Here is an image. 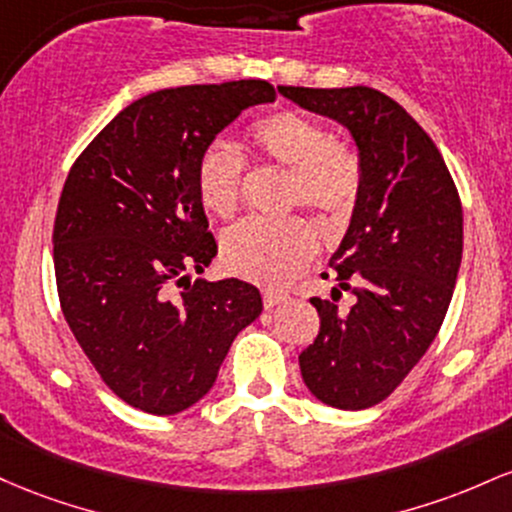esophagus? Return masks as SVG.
<instances>
[{
  "label": "esophagus",
  "mask_w": 512,
  "mask_h": 512,
  "mask_svg": "<svg viewBox=\"0 0 512 512\" xmlns=\"http://www.w3.org/2000/svg\"><path fill=\"white\" fill-rule=\"evenodd\" d=\"M280 302H285V295H283V292H275V290H263V304H266V309H273V307H278Z\"/></svg>",
  "instance_id": "1"
}]
</instances>
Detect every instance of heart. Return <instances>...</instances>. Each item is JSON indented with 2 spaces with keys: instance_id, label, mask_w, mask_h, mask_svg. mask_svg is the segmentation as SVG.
Returning a JSON list of instances; mask_svg holds the SVG:
<instances>
[{
  "instance_id": "obj_1",
  "label": "heart",
  "mask_w": 512,
  "mask_h": 512,
  "mask_svg": "<svg viewBox=\"0 0 512 512\" xmlns=\"http://www.w3.org/2000/svg\"><path fill=\"white\" fill-rule=\"evenodd\" d=\"M249 140L263 162L287 171L285 208L304 205L329 227L350 220L365 181L363 159L353 145L333 140L324 123L297 111H275L256 120ZM244 183L246 162L229 142L212 140L200 152L195 186L212 215H237ZM314 251L317 232L302 217L246 220L222 237L227 266L268 287L285 285Z\"/></svg>"
}]
</instances>
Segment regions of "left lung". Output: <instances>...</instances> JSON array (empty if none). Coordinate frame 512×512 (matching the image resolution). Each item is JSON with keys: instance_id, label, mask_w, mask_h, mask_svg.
Masks as SVG:
<instances>
[{"instance_id": "8db88e82", "label": "left lung", "mask_w": 512, "mask_h": 512, "mask_svg": "<svg viewBox=\"0 0 512 512\" xmlns=\"http://www.w3.org/2000/svg\"><path fill=\"white\" fill-rule=\"evenodd\" d=\"M307 111L346 125L365 181L353 222L331 258L350 309L312 297L319 333L300 353L317 399L360 411L380 404L423 358L450 307L462 261V203L428 132L370 86H280Z\"/></svg>"}]
</instances>
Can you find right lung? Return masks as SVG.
<instances>
[{"instance_id":"1","label":"right lung","mask_w":512,"mask_h":512,"mask_svg":"<svg viewBox=\"0 0 512 512\" xmlns=\"http://www.w3.org/2000/svg\"><path fill=\"white\" fill-rule=\"evenodd\" d=\"M271 101L263 79L154 91L67 174L53 227L57 297L89 363L135 409L171 416L203 399L234 336L261 314L254 285L186 273L217 254L195 186L200 152L244 108Z\"/></svg>"}]
</instances>
